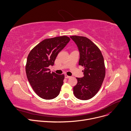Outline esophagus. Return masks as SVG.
<instances>
[{"label":"esophagus","mask_w":131,"mask_h":131,"mask_svg":"<svg viewBox=\"0 0 131 131\" xmlns=\"http://www.w3.org/2000/svg\"><path fill=\"white\" fill-rule=\"evenodd\" d=\"M65 77L66 78H69L71 77V76H68V75H65Z\"/></svg>","instance_id":"esophagus-1"}]
</instances>
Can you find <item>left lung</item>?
I'll return each instance as SVG.
<instances>
[{"mask_svg":"<svg viewBox=\"0 0 131 131\" xmlns=\"http://www.w3.org/2000/svg\"><path fill=\"white\" fill-rule=\"evenodd\" d=\"M80 53L79 65L84 67V77L76 78L73 88L75 96L81 100L92 99L97 93L105 76V66L99 48L84 36H71Z\"/></svg>","mask_w":131,"mask_h":131,"instance_id":"8db88e82","label":"left lung"}]
</instances>
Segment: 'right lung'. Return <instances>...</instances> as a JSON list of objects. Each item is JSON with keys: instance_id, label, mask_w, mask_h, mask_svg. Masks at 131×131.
<instances>
[{"instance_id": "obj_1", "label": "right lung", "mask_w": 131, "mask_h": 131, "mask_svg": "<svg viewBox=\"0 0 131 131\" xmlns=\"http://www.w3.org/2000/svg\"><path fill=\"white\" fill-rule=\"evenodd\" d=\"M70 39L66 36L45 39L28 55L25 67L27 79L34 92L43 99H53L60 93L65 76L50 73L48 67L54 65L58 54Z\"/></svg>"}]
</instances>
